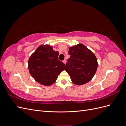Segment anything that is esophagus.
<instances>
[{
  "label": "esophagus",
  "mask_w": 126,
  "mask_h": 126,
  "mask_svg": "<svg viewBox=\"0 0 126 126\" xmlns=\"http://www.w3.org/2000/svg\"><path fill=\"white\" fill-rule=\"evenodd\" d=\"M63 63L64 64H66V59L63 60Z\"/></svg>",
  "instance_id": "34e87169"
}]
</instances>
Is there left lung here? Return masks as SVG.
I'll list each match as a JSON object with an SVG mask.
<instances>
[{"label":"left lung","mask_w":126,"mask_h":126,"mask_svg":"<svg viewBox=\"0 0 126 126\" xmlns=\"http://www.w3.org/2000/svg\"><path fill=\"white\" fill-rule=\"evenodd\" d=\"M70 58L66 64L65 70L71 81L77 85L90 81L97 71L98 63L94 53L82 44L70 47Z\"/></svg>","instance_id":"1"}]
</instances>
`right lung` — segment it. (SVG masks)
I'll list each match as a JSON object with an SVG mask.
<instances>
[{
  "mask_svg": "<svg viewBox=\"0 0 126 126\" xmlns=\"http://www.w3.org/2000/svg\"><path fill=\"white\" fill-rule=\"evenodd\" d=\"M59 52L50 45H41L30 57L28 69L35 80L44 86L54 83L65 69V64L58 59Z\"/></svg>",
  "mask_w": 126,
  "mask_h": 126,
  "instance_id": "obj_1",
  "label": "right lung"
}]
</instances>
